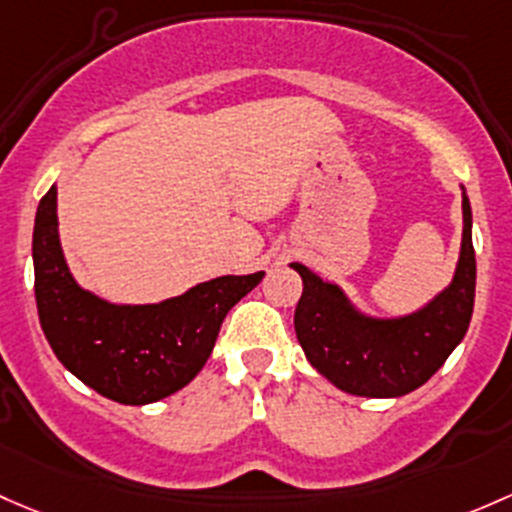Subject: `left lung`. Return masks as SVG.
I'll return each instance as SVG.
<instances>
[{"instance_id":"1","label":"left lung","mask_w":512,"mask_h":512,"mask_svg":"<svg viewBox=\"0 0 512 512\" xmlns=\"http://www.w3.org/2000/svg\"><path fill=\"white\" fill-rule=\"evenodd\" d=\"M459 262L451 282L417 311L373 316L328 282L292 262L304 282L294 311V331L306 360L338 390L358 397H402L417 390L464 341L476 297V255L471 240V203L461 186Z\"/></svg>"}]
</instances>
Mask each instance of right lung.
I'll use <instances>...</instances> for the list:
<instances>
[{
  "instance_id": "1",
  "label": "right lung",
  "mask_w": 512,
  "mask_h": 512,
  "mask_svg": "<svg viewBox=\"0 0 512 512\" xmlns=\"http://www.w3.org/2000/svg\"><path fill=\"white\" fill-rule=\"evenodd\" d=\"M34 292L56 358L80 383L120 405H149L201 373L225 314L265 272L225 274L157 304H115L75 282L58 235V188L34 223Z\"/></svg>"
}]
</instances>
